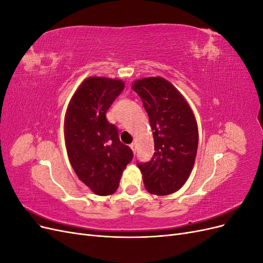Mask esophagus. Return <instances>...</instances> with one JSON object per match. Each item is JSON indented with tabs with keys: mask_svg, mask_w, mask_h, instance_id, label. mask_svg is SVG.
Wrapping results in <instances>:
<instances>
[{
	"mask_svg": "<svg viewBox=\"0 0 263 263\" xmlns=\"http://www.w3.org/2000/svg\"><path fill=\"white\" fill-rule=\"evenodd\" d=\"M129 147H130V149L134 151V154L136 153V144H135V142H132V144L129 145Z\"/></svg>",
	"mask_w": 263,
	"mask_h": 263,
	"instance_id": "obj_1",
	"label": "esophagus"
}]
</instances>
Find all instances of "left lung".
<instances>
[{
	"label": "left lung",
	"mask_w": 263,
	"mask_h": 263,
	"mask_svg": "<svg viewBox=\"0 0 263 263\" xmlns=\"http://www.w3.org/2000/svg\"><path fill=\"white\" fill-rule=\"evenodd\" d=\"M132 87L148 114L156 150L150 161L137 162V166L150 193L172 194L183 186L194 165L198 144L194 114L163 78L140 79Z\"/></svg>",
	"instance_id": "left-lung-1"
}]
</instances>
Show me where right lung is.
Wrapping results in <instances>:
<instances>
[{"instance_id":"1","label":"right lung","mask_w":263,"mask_h":263,"mask_svg":"<svg viewBox=\"0 0 263 263\" xmlns=\"http://www.w3.org/2000/svg\"><path fill=\"white\" fill-rule=\"evenodd\" d=\"M114 79L91 77L78 87L65 119V140L71 165L95 194H113L132 160V149L119 140L106 112L124 90Z\"/></svg>"}]
</instances>
